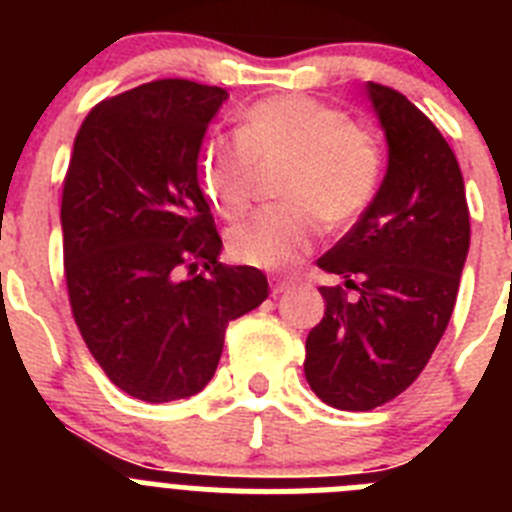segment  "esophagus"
Returning <instances> with one entry per match:
<instances>
[{
  "label": "esophagus",
  "mask_w": 512,
  "mask_h": 512,
  "mask_svg": "<svg viewBox=\"0 0 512 512\" xmlns=\"http://www.w3.org/2000/svg\"><path fill=\"white\" fill-rule=\"evenodd\" d=\"M292 284H295L292 279H271V295H274V297L282 295V292H287Z\"/></svg>",
  "instance_id": "esophagus-1"
}]
</instances>
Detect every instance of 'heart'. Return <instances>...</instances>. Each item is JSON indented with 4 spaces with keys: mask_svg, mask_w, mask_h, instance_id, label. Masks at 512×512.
Returning a JSON list of instances; mask_svg holds the SVG:
<instances>
[{
    "mask_svg": "<svg viewBox=\"0 0 512 512\" xmlns=\"http://www.w3.org/2000/svg\"><path fill=\"white\" fill-rule=\"evenodd\" d=\"M282 197L230 233V256L259 269H289L312 251L323 220L354 223L372 205L384 156L377 135L333 104L284 94L253 104L235 138L207 143L200 176L207 197L228 220L251 207L259 166L284 161Z\"/></svg>",
    "mask_w": 512,
    "mask_h": 512,
    "instance_id": "1",
    "label": "heart"
}]
</instances>
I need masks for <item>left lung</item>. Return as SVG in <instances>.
<instances>
[{
    "mask_svg": "<svg viewBox=\"0 0 512 512\" xmlns=\"http://www.w3.org/2000/svg\"><path fill=\"white\" fill-rule=\"evenodd\" d=\"M387 138V174L359 223L320 256L348 289L320 287L325 315L305 343L312 392L338 410L395 400L423 372L454 312L469 253L459 161L405 94L366 84Z\"/></svg>",
    "mask_w": 512,
    "mask_h": 512,
    "instance_id": "1",
    "label": "left lung"
}]
</instances>
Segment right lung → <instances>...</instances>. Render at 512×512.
I'll list each match as a JSON object with an SVG mask.
<instances>
[{
	"instance_id": "1",
	"label": "right lung",
	"mask_w": 512,
	"mask_h": 512,
	"mask_svg": "<svg viewBox=\"0 0 512 512\" xmlns=\"http://www.w3.org/2000/svg\"><path fill=\"white\" fill-rule=\"evenodd\" d=\"M228 92L161 79L81 122L63 179V269L81 338L143 402L205 390L225 328L269 297L264 271L217 261L223 241L197 158Z\"/></svg>"
}]
</instances>
